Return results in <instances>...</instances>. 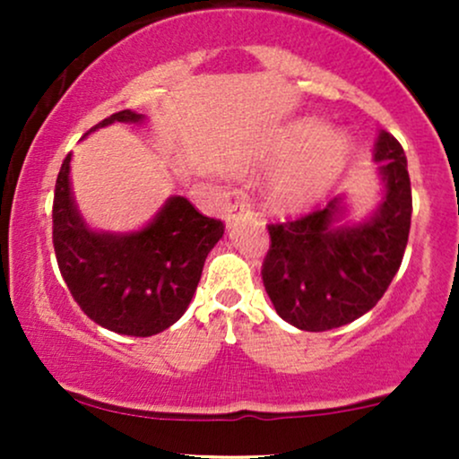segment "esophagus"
Here are the masks:
<instances>
[{
	"mask_svg": "<svg viewBox=\"0 0 459 459\" xmlns=\"http://www.w3.org/2000/svg\"><path fill=\"white\" fill-rule=\"evenodd\" d=\"M247 215H252L250 204H247L246 200H237V203L229 204V209H226V213H224V220H226V224L230 226L233 222H237V220L247 218Z\"/></svg>",
	"mask_w": 459,
	"mask_h": 459,
	"instance_id": "esophagus-1",
	"label": "esophagus"
}]
</instances>
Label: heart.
Listing matches in <instances>:
<instances>
[{
	"instance_id": "b5f03b06",
	"label": "heart",
	"mask_w": 459,
	"mask_h": 459,
	"mask_svg": "<svg viewBox=\"0 0 459 459\" xmlns=\"http://www.w3.org/2000/svg\"><path fill=\"white\" fill-rule=\"evenodd\" d=\"M354 140L330 129L321 118L298 120L267 152V163L281 168L270 183V204L281 213H302L339 186L354 160Z\"/></svg>"
}]
</instances>
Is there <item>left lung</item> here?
I'll return each instance as SVG.
<instances>
[{
  "label": "left lung",
  "mask_w": 459,
  "mask_h": 459,
  "mask_svg": "<svg viewBox=\"0 0 459 459\" xmlns=\"http://www.w3.org/2000/svg\"><path fill=\"white\" fill-rule=\"evenodd\" d=\"M380 200L365 218L351 220L347 194L325 209L272 224L263 284L287 324L324 332L368 313L402 265L412 218L408 160L397 140L380 131L373 146Z\"/></svg>",
  "instance_id": "8db88e82"
}]
</instances>
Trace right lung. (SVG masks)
I'll return each instance as SVG.
<instances>
[{
	"mask_svg": "<svg viewBox=\"0 0 459 459\" xmlns=\"http://www.w3.org/2000/svg\"><path fill=\"white\" fill-rule=\"evenodd\" d=\"M144 120V114L123 109L86 135L114 123ZM71 161L68 152L54 196V247L68 291L105 330L127 336L160 334L187 310L204 259L222 239L224 224L204 218L187 198L170 196L140 229H92L73 194Z\"/></svg>",
	"mask_w": 459,
	"mask_h": 459,
	"instance_id": "obj_1",
	"label": "right lung"
}]
</instances>
